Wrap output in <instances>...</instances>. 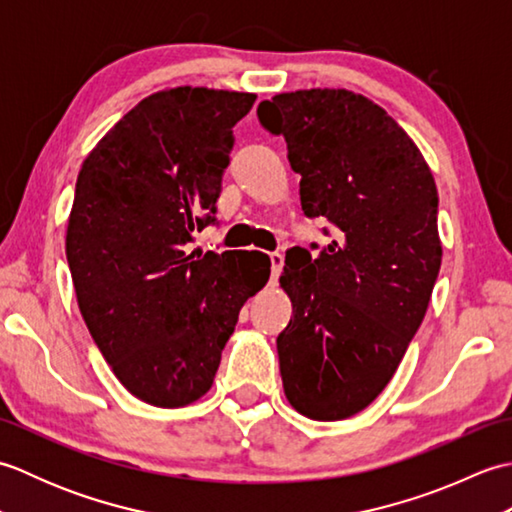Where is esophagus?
Masks as SVG:
<instances>
[{"mask_svg": "<svg viewBox=\"0 0 512 512\" xmlns=\"http://www.w3.org/2000/svg\"><path fill=\"white\" fill-rule=\"evenodd\" d=\"M270 264H273V281L281 275V268H284V255L281 253H270Z\"/></svg>", "mask_w": 512, "mask_h": 512, "instance_id": "esophagus-1", "label": "esophagus"}]
</instances>
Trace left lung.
Wrapping results in <instances>:
<instances>
[{"instance_id": "8db88e82", "label": "left lung", "mask_w": 512, "mask_h": 512, "mask_svg": "<svg viewBox=\"0 0 512 512\" xmlns=\"http://www.w3.org/2000/svg\"><path fill=\"white\" fill-rule=\"evenodd\" d=\"M257 116L286 138L303 213L336 226L317 257L290 248L279 277L292 301L277 336L286 398L306 418L345 420L387 387L427 312L442 264L436 180L363 94L284 92Z\"/></svg>"}]
</instances>
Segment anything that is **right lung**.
Returning a JSON list of instances; mask_svg holds the SVG:
<instances>
[{"mask_svg": "<svg viewBox=\"0 0 512 512\" xmlns=\"http://www.w3.org/2000/svg\"><path fill=\"white\" fill-rule=\"evenodd\" d=\"M257 96L162 90L107 132L76 178L65 255L85 325L121 385L176 409L211 389L244 303L266 286L259 250L187 253L215 222L233 127Z\"/></svg>", "mask_w": 512, "mask_h": 512, "instance_id": "add662e5", "label": "right lung"}]
</instances>
